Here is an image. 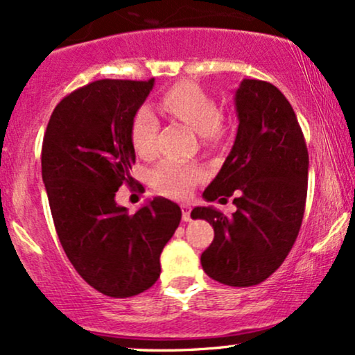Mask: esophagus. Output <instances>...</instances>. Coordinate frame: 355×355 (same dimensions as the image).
<instances>
[{
  "label": "esophagus",
  "instance_id": "esophagus-1",
  "mask_svg": "<svg viewBox=\"0 0 355 355\" xmlns=\"http://www.w3.org/2000/svg\"><path fill=\"white\" fill-rule=\"evenodd\" d=\"M190 214H191L190 207L189 205H182V218H183V222H190V220H191Z\"/></svg>",
  "mask_w": 355,
  "mask_h": 355
}]
</instances>
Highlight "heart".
Returning <instances> with one entry per match:
<instances>
[{"instance_id":"heart-1","label":"heart","mask_w":355,"mask_h":355,"mask_svg":"<svg viewBox=\"0 0 355 355\" xmlns=\"http://www.w3.org/2000/svg\"><path fill=\"white\" fill-rule=\"evenodd\" d=\"M160 107L168 116L190 126L207 141H217L223 135L222 113L217 100L198 85L190 81L173 85L162 95ZM160 123L148 105H141L133 113L130 123V144L138 157L152 158L157 153V135ZM203 178V170L197 165L164 160L150 172L153 189L168 197H183L195 183Z\"/></svg>"}]
</instances>
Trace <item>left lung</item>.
<instances>
[{"label":"left lung","instance_id":"obj_1","mask_svg":"<svg viewBox=\"0 0 355 355\" xmlns=\"http://www.w3.org/2000/svg\"><path fill=\"white\" fill-rule=\"evenodd\" d=\"M239 130L232 152L203 191L207 202L234 195L237 211L195 207L215 237L200 262L205 274L230 287H250L282 266L302 225L309 153L299 121L279 88L243 80L235 93Z\"/></svg>","mask_w":355,"mask_h":355}]
</instances>
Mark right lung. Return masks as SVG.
<instances>
[{
	"label": "right lung",
	"instance_id": "right-lung-1",
	"mask_svg": "<svg viewBox=\"0 0 355 355\" xmlns=\"http://www.w3.org/2000/svg\"><path fill=\"white\" fill-rule=\"evenodd\" d=\"M153 81L107 78L75 89L53 110L43 138L42 175L61 247L85 282L115 299L157 282L182 218L164 197L135 214L115 202L133 183L130 123Z\"/></svg>",
	"mask_w": 355,
	"mask_h": 355
}]
</instances>
